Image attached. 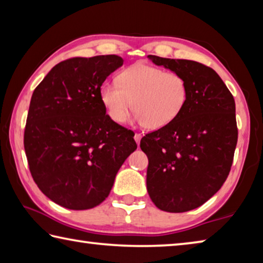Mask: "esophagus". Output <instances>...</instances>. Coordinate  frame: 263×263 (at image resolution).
Instances as JSON below:
<instances>
[{
	"mask_svg": "<svg viewBox=\"0 0 263 263\" xmlns=\"http://www.w3.org/2000/svg\"><path fill=\"white\" fill-rule=\"evenodd\" d=\"M140 139H141V135L140 133H135V140L137 142V145L140 144Z\"/></svg>",
	"mask_w": 263,
	"mask_h": 263,
	"instance_id": "1",
	"label": "esophagus"
}]
</instances>
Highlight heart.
I'll return each mask as SVG.
<instances>
[{"instance_id":"b5f03b06","label":"heart","mask_w":263,"mask_h":263,"mask_svg":"<svg viewBox=\"0 0 263 263\" xmlns=\"http://www.w3.org/2000/svg\"><path fill=\"white\" fill-rule=\"evenodd\" d=\"M118 82L105 81L99 91L106 114L118 124L125 121L133 106L136 122L158 130L175 121L188 100L183 77L142 62L124 69Z\"/></svg>"}]
</instances>
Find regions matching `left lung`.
<instances>
[{
    "label": "left lung",
    "instance_id": "8db88e82",
    "mask_svg": "<svg viewBox=\"0 0 263 263\" xmlns=\"http://www.w3.org/2000/svg\"><path fill=\"white\" fill-rule=\"evenodd\" d=\"M148 59L180 74L188 86L179 117L140 140L148 158V195L162 211L194 210L221 188L231 171L238 141L234 99L219 75L199 62Z\"/></svg>",
    "mask_w": 263,
    "mask_h": 263
}]
</instances>
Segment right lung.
I'll list each match as a JSON object with an SVG mask.
<instances>
[{"mask_svg":"<svg viewBox=\"0 0 263 263\" xmlns=\"http://www.w3.org/2000/svg\"><path fill=\"white\" fill-rule=\"evenodd\" d=\"M123 62L115 54L61 61L31 97L24 132L31 175L44 195L69 210L103 202L137 149L135 133L105 115L99 95Z\"/></svg>","mask_w":263,"mask_h":263,"instance_id":"1","label":"right lung"}]
</instances>
